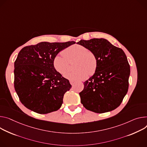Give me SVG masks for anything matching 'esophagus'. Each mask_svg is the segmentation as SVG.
I'll list each match as a JSON object with an SVG mask.
<instances>
[{
	"label": "esophagus",
	"instance_id": "1",
	"mask_svg": "<svg viewBox=\"0 0 147 147\" xmlns=\"http://www.w3.org/2000/svg\"><path fill=\"white\" fill-rule=\"evenodd\" d=\"M70 83L71 84V85H73L74 83H75V82H74V81H70Z\"/></svg>",
	"mask_w": 147,
	"mask_h": 147
}]
</instances>
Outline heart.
<instances>
[{"instance_id":"b5f03b06","label":"heart","mask_w":147,"mask_h":147,"mask_svg":"<svg viewBox=\"0 0 147 147\" xmlns=\"http://www.w3.org/2000/svg\"><path fill=\"white\" fill-rule=\"evenodd\" d=\"M63 55L58 54L53 61L56 71L64 75L69 71L68 61L76 59L74 71L65 75V77L71 81H78L86 79L88 76L94 74L97 67V59L95 53L81 45H73L65 49Z\"/></svg>"}]
</instances>
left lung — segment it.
Masks as SVG:
<instances>
[{
    "label": "left lung",
    "instance_id": "8db88e82",
    "mask_svg": "<svg viewBox=\"0 0 147 147\" xmlns=\"http://www.w3.org/2000/svg\"><path fill=\"white\" fill-rule=\"evenodd\" d=\"M95 53L97 70L84 82L79 93L84 107L97 113L117 109L128 90L130 67L124 51L104 38L81 40L77 42Z\"/></svg>",
    "mask_w": 147,
    "mask_h": 147
}]
</instances>
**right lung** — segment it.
I'll return each mask as SVG.
<instances>
[{"label": "right lung", "instance_id": "add662e5", "mask_svg": "<svg viewBox=\"0 0 147 147\" xmlns=\"http://www.w3.org/2000/svg\"><path fill=\"white\" fill-rule=\"evenodd\" d=\"M76 43L41 42L23 47L15 61L14 87L20 102L38 114L58 110L71 85L57 73L53 59L64 49Z\"/></svg>", "mask_w": 147, "mask_h": 147}]
</instances>
